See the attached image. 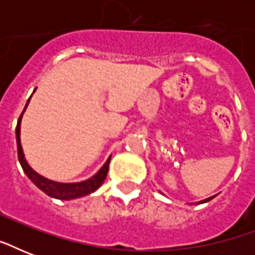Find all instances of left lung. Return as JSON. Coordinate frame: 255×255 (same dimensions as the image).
I'll return each instance as SVG.
<instances>
[{
  "label": "left lung",
  "instance_id": "1",
  "mask_svg": "<svg viewBox=\"0 0 255 255\" xmlns=\"http://www.w3.org/2000/svg\"><path fill=\"white\" fill-rule=\"evenodd\" d=\"M212 198H214V196L213 197H209V198H206V200H202V201H200L202 204V202H206V201H210V200H212ZM200 202H198V204H200Z\"/></svg>",
  "mask_w": 255,
  "mask_h": 255
}]
</instances>
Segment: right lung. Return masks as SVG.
<instances>
[{
    "label": "right lung",
    "mask_w": 255,
    "mask_h": 255,
    "mask_svg": "<svg viewBox=\"0 0 255 255\" xmlns=\"http://www.w3.org/2000/svg\"><path fill=\"white\" fill-rule=\"evenodd\" d=\"M30 100V99H29ZM27 100V103H29ZM27 103H26L25 108L22 114L25 112L26 107H27ZM22 114L18 119L17 127H15V137H17V151H18V160L21 163V167L23 169V172L26 173V176L31 180V181L35 184V185L45 192L47 196L54 198H58V200H73V198L83 197V196H87V194L95 192L98 188H99L102 184L104 182L106 177H107L108 173V164H110V160L111 157H108V160L106 161L103 167L100 168V170L95 176H92L91 178H88L86 181L82 182H73V184H63V182H57L51 181V180H47L41 174H38L35 170H33L30 168V165L26 163L25 156H23V152H22V145H21V139H19V131H21V119Z\"/></svg>",
    "instance_id": "obj_1"
}]
</instances>
